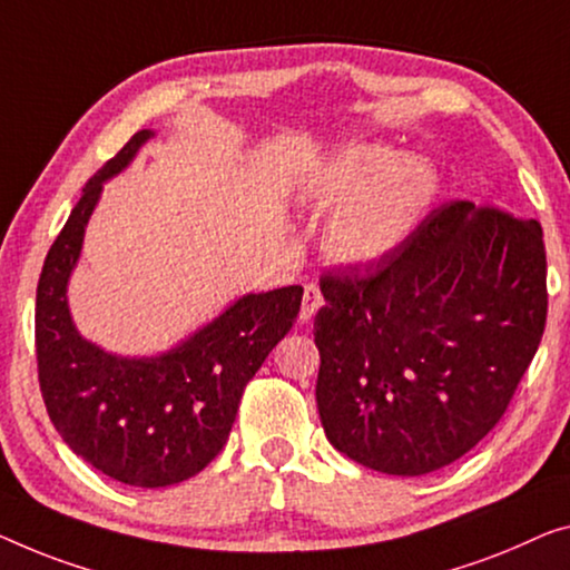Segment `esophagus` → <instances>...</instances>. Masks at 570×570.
I'll return each mask as SVG.
<instances>
[{
	"instance_id": "obj_1",
	"label": "esophagus",
	"mask_w": 570,
	"mask_h": 570,
	"mask_svg": "<svg viewBox=\"0 0 570 570\" xmlns=\"http://www.w3.org/2000/svg\"><path fill=\"white\" fill-rule=\"evenodd\" d=\"M320 307H322L320 286H314V284L304 286V299H302V312H299L302 322H309L314 317V312H317Z\"/></svg>"
}]
</instances>
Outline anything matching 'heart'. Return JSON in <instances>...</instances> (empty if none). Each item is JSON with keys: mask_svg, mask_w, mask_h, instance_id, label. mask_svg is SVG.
Segmentation results:
<instances>
[{"mask_svg": "<svg viewBox=\"0 0 570 570\" xmlns=\"http://www.w3.org/2000/svg\"><path fill=\"white\" fill-rule=\"evenodd\" d=\"M320 209H334L322 250L340 266H371L410 237L438 194V174L420 156L389 146L335 153L307 186Z\"/></svg>", "mask_w": 570, "mask_h": 570, "instance_id": "b5f03b06", "label": "heart"}]
</instances>
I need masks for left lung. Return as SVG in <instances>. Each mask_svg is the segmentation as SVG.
Masks as SVG:
<instances>
[{
    "instance_id": "8db88e82",
    "label": "left lung",
    "mask_w": 570,
    "mask_h": 570,
    "mask_svg": "<svg viewBox=\"0 0 570 570\" xmlns=\"http://www.w3.org/2000/svg\"><path fill=\"white\" fill-rule=\"evenodd\" d=\"M538 219L450 202L392 256L327 274L314 317L330 443L389 475L458 461L502 420L548 317Z\"/></svg>"
}]
</instances>
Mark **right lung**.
<instances>
[{
  "label": "right lung",
  "mask_w": 570,
  "mask_h": 570,
  "mask_svg": "<svg viewBox=\"0 0 570 570\" xmlns=\"http://www.w3.org/2000/svg\"><path fill=\"white\" fill-rule=\"evenodd\" d=\"M150 130L135 132L83 186L50 245L36 296L38 381L63 443L109 479L160 489L197 475L230 435L243 389L292 330L302 286L245 294L176 347L146 358L101 351L76 330L68 278L101 184L130 166Z\"/></svg>",
  "instance_id": "1"
}]
</instances>
